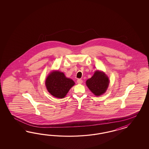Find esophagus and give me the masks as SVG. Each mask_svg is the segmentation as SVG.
Instances as JSON below:
<instances>
[{
	"instance_id": "obj_1",
	"label": "esophagus",
	"mask_w": 149,
	"mask_h": 149,
	"mask_svg": "<svg viewBox=\"0 0 149 149\" xmlns=\"http://www.w3.org/2000/svg\"><path fill=\"white\" fill-rule=\"evenodd\" d=\"M77 84H81L82 83V80H81V79H77Z\"/></svg>"
}]
</instances>
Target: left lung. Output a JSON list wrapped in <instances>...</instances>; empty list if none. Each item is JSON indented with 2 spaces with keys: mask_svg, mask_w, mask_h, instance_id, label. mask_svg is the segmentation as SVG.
Masks as SVG:
<instances>
[{
  "mask_svg": "<svg viewBox=\"0 0 149 149\" xmlns=\"http://www.w3.org/2000/svg\"><path fill=\"white\" fill-rule=\"evenodd\" d=\"M86 85L96 96L104 94L108 87V77L103 72L97 70L90 79L86 82Z\"/></svg>",
  "mask_w": 149,
  "mask_h": 149,
  "instance_id": "left-lung-1",
  "label": "left lung"
}]
</instances>
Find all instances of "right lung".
I'll use <instances>...</instances> for the list:
<instances>
[{"mask_svg": "<svg viewBox=\"0 0 149 149\" xmlns=\"http://www.w3.org/2000/svg\"><path fill=\"white\" fill-rule=\"evenodd\" d=\"M75 85L74 81L67 78L64 74L54 71L47 77L45 81L46 88L50 94L56 98H63Z\"/></svg>", "mask_w": 149, "mask_h": 149, "instance_id": "obj_1", "label": "right lung"}]
</instances>
